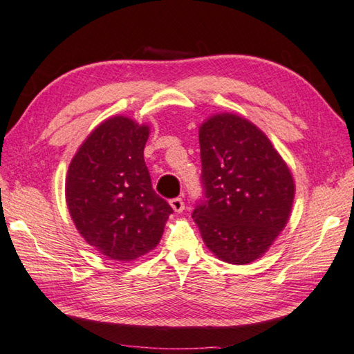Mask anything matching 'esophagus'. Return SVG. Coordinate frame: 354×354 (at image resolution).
<instances>
[{"label":"esophagus","instance_id":"obj_1","mask_svg":"<svg viewBox=\"0 0 354 354\" xmlns=\"http://www.w3.org/2000/svg\"><path fill=\"white\" fill-rule=\"evenodd\" d=\"M169 203H171V207L176 213H182L185 209V202H183L182 197H174V199L169 201Z\"/></svg>","mask_w":354,"mask_h":354}]
</instances>
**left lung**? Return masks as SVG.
<instances>
[{
    "mask_svg": "<svg viewBox=\"0 0 354 354\" xmlns=\"http://www.w3.org/2000/svg\"><path fill=\"white\" fill-rule=\"evenodd\" d=\"M203 196L193 219L203 243L225 263L263 257L288 224L294 178L255 124L219 113L199 130Z\"/></svg>",
    "mask_w": 354,
    "mask_h": 354,
    "instance_id": "8db88e82",
    "label": "left lung"
}]
</instances>
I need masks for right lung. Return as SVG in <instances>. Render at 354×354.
Listing matches in <instances>:
<instances>
[{"mask_svg": "<svg viewBox=\"0 0 354 354\" xmlns=\"http://www.w3.org/2000/svg\"><path fill=\"white\" fill-rule=\"evenodd\" d=\"M149 127L113 116L93 130L68 167L65 196L74 225L110 259L132 261L157 247L169 203L145 163Z\"/></svg>", "mask_w": 354, "mask_h": 354, "instance_id": "obj_1", "label": "right lung"}]
</instances>
